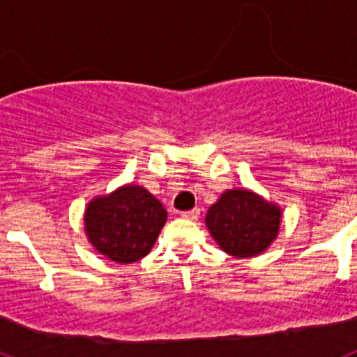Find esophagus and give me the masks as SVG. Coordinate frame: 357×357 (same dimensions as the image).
Here are the masks:
<instances>
[{
  "instance_id": "obj_1",
  "label": "esophagus",
  "mask_w": 357,
  "mask_h": 357,
  "mask_svg": "<svg viewBox=\"0 0 357 357\" xmlns=\"http://www.w3.org/2000/svg\"><path fill=\"white\" fill-rule=\"evenodd\" d=\"M181 216H182V218H185V220H198V216H200V209L184 211V213H182Z\"/></svg>"
}]
</instances>
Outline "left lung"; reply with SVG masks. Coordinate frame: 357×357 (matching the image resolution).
I'll return each instance as SVG.
<instances>
[{
  "label": "left lung",
  "instance_id": "8db88e82",
  "mask_svg": "<svg viewBox=\"0 0 357 357\" xmlns=\"http://www.w3.org/2000/svg\"><path fill=\"white\" fill-rule=\"evenodd\" d=\"M206 223L222 250L252 257L277 238L280 211L247 189H230L209 207Z\"/></svg>",
  "mask_w": 357,
  "mask_h": 357
}]
</instances>
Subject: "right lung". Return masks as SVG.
<instances>
[{
  "label": "right lung",
  "instance_id": "obj_1",
  "mask_svg": "<svg viewBox=\"0 0 357 357\" xmlns=\"http://www.w3.org/2000/svg\"><path fill=\"white\" fill-rule=\"evenodd\" d=\"M168 213L141 185L94 198L85 209V232L100 254L116 263L143 259L159 238Z\"/></svg>",
  "mask_w": 357,
  "mask_h": 357
}]
</instances>
